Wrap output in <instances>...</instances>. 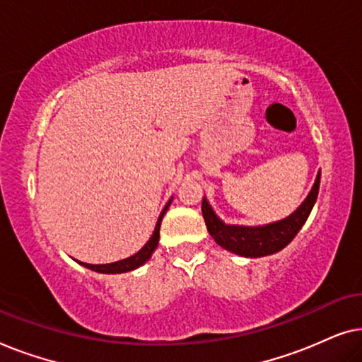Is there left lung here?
Wrapping results in <instances>:
<instances>
[{
	"label": "left lung",
	"mask_w": 362,
	"mask_h": 362,
	"mask_svg": "<svg viewBox=\"0 0 362 362\" xmlns=\"http://www.w3.org/2000/svg\"><path fill=\"white\" fill-rule=\"evenodd\" d=\"M320 177L321 171H318L313 187H311L308 196L305 197V201L296 207V211L286 216L285 219L270 222V224L265 226L226 224L207 202V197H202L201 209L207 226V232L222 249L240 257L257 259V257L276 254L295 239V235L298 234L306 219H308L316 197H318Z\"/></svg>",
	"instance_id": "obj_1"
}]
</instances>
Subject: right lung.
Wrapping results in <instances>:
<instances>
[{"label": "right lung", "instance_id": "1", "mask_svg": "<svg viewBox=\"0 0 362 362\" xmlns=\"http://www.w3.org/2000/svg\"><path fill=\"white\" fill-rule=\"evenodd\" d=\"M173 201V197L170 201L166 202V206L163 207L161 214L160 217H158L156 221V226H155V230H153V234L150 239H148V242L145 245L141 247L140 250L136 252L135 255L128 257V259H123V260H118V262H112V264H102V265H92V264H83V262H78L76 260L77 264H81L86 267V269H90L93 272H98V274H125V272H132L138 269V267H141L143 264H146L148 260L151 259L153 252L156 250L158 247V242H160V227H161V221L163 217H165L168 207H170Z\"/></svg>", "mask_w": 362, "mask_h": 362}]
</instances>
